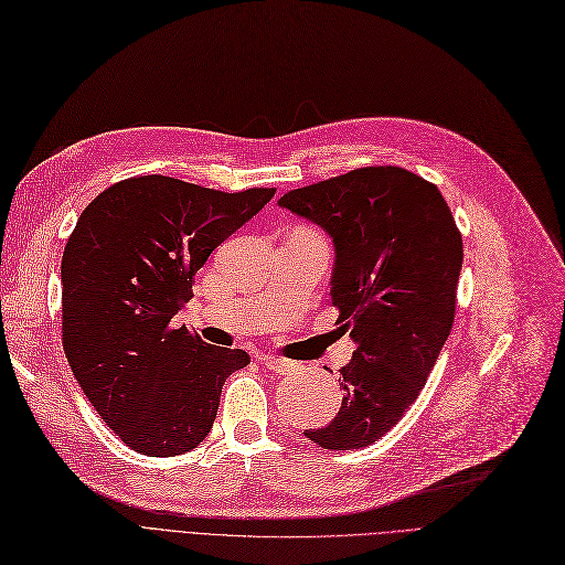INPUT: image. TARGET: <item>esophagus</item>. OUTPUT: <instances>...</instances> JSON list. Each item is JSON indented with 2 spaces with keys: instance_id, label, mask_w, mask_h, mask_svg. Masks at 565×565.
<instances>
[{
  "instance_id": "obj_1",
  "label": "esophagus",
  "mask_w": 565,
  "mask_h": 565,
  "mask_svg": "<svg viewBox=\"0 0 565 565\" xmlns=\"http://www.w3.org/2000/svg\"><path fill=\"white\" fill-rule=\"evenodd\" d=\"M260 361H263V365H265L269 372H277V374H288V372H294V367H296L290 361L275 359V356H263Z\"/></svg>"
}]
</instances>
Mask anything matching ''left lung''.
Instances as JSON below:
<instances>
[{"instance_id": "1", "label": "left lung", "mask_w": 565, "mask_h": 565, "mask_svg": "<svg viewBox=\"0 0 565 565\" xmlns=\"http://www.w3.org/2000/svg\"><path fill=\"white\" fill-rule=\"evenodd\" d=\"M279 206L332 237L330 296L356 344L340 370L338 416L305 435L323 449H363L403 419L449 338L461 233L437 185L393 164L296 188Z\"/></svg>"}]
</instances>
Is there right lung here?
<instances>
[{"instance_id":"right-lung-1","label":"right lung","mask_w":565,"mask_h":565,"mask_svg":"<svg viewBox=\"0 0 565 565\" xmlns=\"http://www.w3.org/2000/svg\"><path fill=\"white\" fill-rule=\"evenodd\" d=\"M275 198L223 193L172 177H132L102 191L62 254V347L86 398L146 456L195 449L221 388L248 353L202 342L177 311L212 250Z\"/></svg>"}]
</instances>
